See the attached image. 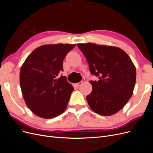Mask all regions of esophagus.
Returning <instances> with one entry per match:
<instances>
[{
  "label": "esophagus",
  "mask_w": 153,
  "mask_h": 153,
  "mask_svg": "<svg viewBox=\"0 0 153 153\" xmlns=\"http://www.w3.org/2000/svg\"><path fill=\"white\" fill-rule=\"evenodd\" d=\"M82 82H78V83H76V84H75V85H76V87H79L82 84Z\"/></svg>",
  "instance_id": "34e87169"
}]
</instances>
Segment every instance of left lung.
<instances>
[{"label": "left lung", "instance_id": "1", "mask_svg": "<svg viewBox=\"0 0 153 153\" xmlns=\"http://www.w3.org/2000/svg\"><path fill=\"white\" fill-rule=\"evenodd\" d=\"M85 57L92 75V90L86 99L94 112L109 116L121 110L131 98L136 82V69L121 48L91 43L77 44Z\"/></svg>", "mask_w": 153, "mask_h": 153}]
</instances>
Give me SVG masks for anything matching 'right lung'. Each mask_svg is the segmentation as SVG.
<instances>
[{
    "mask_svg": "<svg viewBox=\"0 0 153 153\" xmlns=\"http://www.w3.org/2000/svg\"><path fill=\"white\" fill-rule=\"evenodd\" d=\"M75 44L43 45L25 61L20 72V84L27 106L37 116L52 119L65 111L73 87L63 71V60Z\"/></svg>",
    "mask_w": 153,
    "mask_h": 153,
    "instance_id": "obj_1",
    "label": "right lung"
}]
</instances>
